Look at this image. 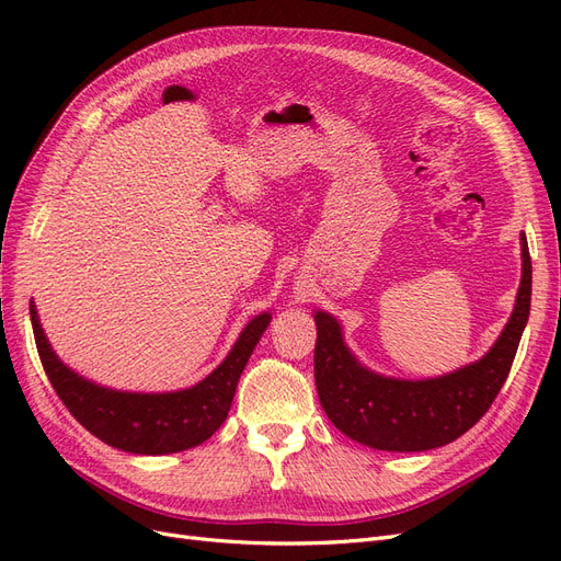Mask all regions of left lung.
<instances>
[{"mask_svg":"<svg viewBox=\"0 0 561 561\" xmlns=\"http://www.w3.org/2000/svg\"><path fill=\"white\" fill-rule=\"evenodd\" d=\"M531 309V257L522 236L515 311L482 360L447 377L400 381L371 375L342 342L339 322L316 313V388L322 410L351 439L381 451H426L454 443L478 423L503 388Z\"/></svg>","mask_w":561,"mask_h":561,"instance_id":"obj_1","label":"left lung"}]
</instances>
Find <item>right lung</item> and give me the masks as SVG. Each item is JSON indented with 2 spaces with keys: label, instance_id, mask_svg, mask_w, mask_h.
Segmentation results:
<instances>
[{
  "label": "right lung",
  "instance_id": "1",
  "mask_svg": "<svg viewBox=\"0 0 561 561\" xmlns=\"http://www.w3.org/2000/svg\"><path fill=\"white\" fill-rule=\"evenodd\" d=\"M30 318L46 377L70 414L105 445L151 456L192 449L222 426L243 367L271 320L268 313L250 320L227 360L201 383L178 393L147 396L122 393L77 377L50 351L35 304H30Z\"/></svg>",
  "mask_w": 561,
  "mask_h": 561
}]
</instances>
